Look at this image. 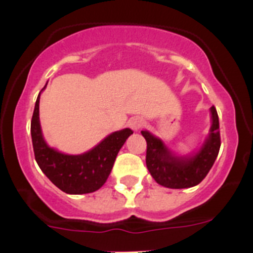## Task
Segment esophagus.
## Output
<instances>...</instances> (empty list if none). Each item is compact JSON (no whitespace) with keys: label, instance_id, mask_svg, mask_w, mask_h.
<instances>
[{"label":"esophagus","instance_id":"esophagus-1","mask_svg":"<svg viewBox=\"0 0 253 253\" xmlns=\"http://www.w3.org/2000/svg\"><path fill=\"white\" fill-rule=\"evenodd\" d=\"M128 126L131 127L133 131H138L141 127L144 126V120L141 119V117H132L128 121Z\"/></svg>","mask_w":253,"mask_h":253}]
</instances>
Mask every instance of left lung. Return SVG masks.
<instances>
[{
	"mask_svg": "<svg viewBox=\"0 0 253 253\" xmlns=\"http://www.w3.org/2000/svg\"><path fill=\"white\" fill-rule=\"evenodd\" d=\"M211 126L200 150L186 157L172 154L162 139L142 131L147 141L145 164L159 185L168 188H188L198 185L213 167L220 149V131L216 109L211 108Z\"/></svg>",
	"mask_w": 253,
	"mask_h": 253,
	"instance_id": "8db88e82",
	"label": "left lung"
}]
</instances>
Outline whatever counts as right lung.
<instances>
[{
  "label": "right lung",
  "mask_w": 253,
  "mask_h": 253,
  "mask_svg": "<svg viewBox=\"0 0 253 253\" xmlns=\"http://www.w3.org/2000/svg\"><path fill=\"white\" fill-rule=\"evenodd\" d=\"M40 93L30 125L33 149L39 168L53 185L68 195H83L99 190L110 175L117 153L133 131L125 128L114 132L83 154H63L48 147L42 137L39 120Z\"/></svg>",
  "instance_id": "obj_1"
}]
</instances>
